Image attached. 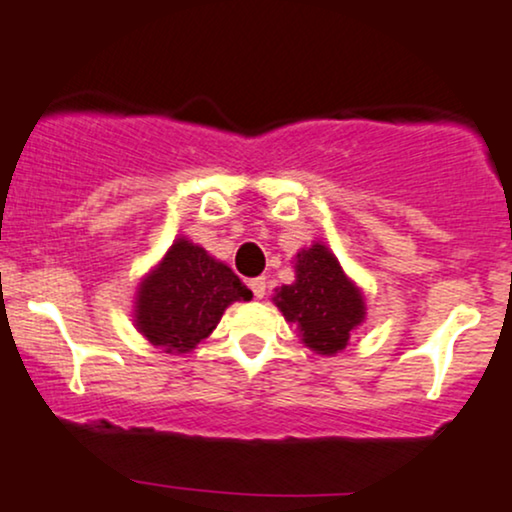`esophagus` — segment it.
Returning <instances> with one entry per match:
<instances>
[{"instance_id":"obj_1","label":"esophagus","mask_w":512,"mask_h":512,"mask_svg":"<svg viewBox=\"0 0 512 512\" xmlns=\"http://www.w3.org/2000/svg\"><path fill=\"white\" fill-rule=\"evenodd\" d=\"M248 286L255 298H264V293H267V279H264V276H255V279H250Z\"/></svg>"}]
</instances>
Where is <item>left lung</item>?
Segmentation results:
<instances>
[{"mask_svg": "<svg viewBox=\"0 0 512 512\" xmlns=\"http://www.w3.org/2000/svg\"><path fill=\"white\" fill-rule=\"evenodd\" d=\"M274 303L286 320L298 322L305 346L325 356L342 351L366 315L361 291L320 243L298 252L296 281L281 286Z\"/></svg>", "mask_w": 512, "mask_h": 512, "instance_id": "left-lung-1", "label": "left lung"}]
</instances>
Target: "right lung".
<instances>
[{
  "label": "right lung",
  "mask_w": 512,
  "mask_h": 512,
  "mask_svg": "<svg viewBox=\"0 0 512 512\" xmlns=\"http://www.w3.org/2000/svg\"><path fill=\"white\" fill-rule=\"evenodd\" d=\"M250 298L233 269L180 238L139 286L137 330L154 346L185 354L209 337L228 305Z\"/></svg>",
  "instance_id": "obj_1"
}]
</instances>
